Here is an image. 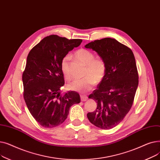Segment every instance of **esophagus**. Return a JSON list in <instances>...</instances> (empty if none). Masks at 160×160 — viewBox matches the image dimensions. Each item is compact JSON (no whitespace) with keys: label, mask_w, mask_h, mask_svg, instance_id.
I'll list each match as a JSON object with an SVG mask.
<instances>
[{"label":"esophagus","mask_w":160,"mask_h":160,"mask_svg":"<svg viewBox=\"0 0 160 160\" xmlns=\"http://www.w3.org/2000/svg\"><path fill=\"white\" fill-rule=\"evenodd\" d=\"M80 99H81V101H86V100H87L88 99V97L87 95H81Z\"/></svg>","instance_id":"1"}]
</instances>
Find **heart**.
<instances>
[{"instance_id":"b5f03b06","label":"heart","mask_w":160,"mask_h":160,"mask_svg":"<svg viewBox=\"0 0 160 160\" xmlns=\"http://www.w3.org/2000/svg\"><path fill=\"white\" fill-rule=\"evenodd\" d=\"M75 56L83 65H86L84 73L85 78L80 80H75L67 85V89L80 92L86 93L92 89L94 84L101 82L106 74V64L101 58H95L94 54L91 50L86 48H80L75 53ZM70 56L66 55L62 60L61 67L64 77L67 80L72 78L69 71V61Z\"/></svg>"}]
</instances>
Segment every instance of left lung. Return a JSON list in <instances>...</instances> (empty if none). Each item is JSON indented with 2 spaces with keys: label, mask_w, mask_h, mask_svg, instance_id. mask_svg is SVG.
I'll return each instance as SVG.
<instances>
[{
  "label": "left lung",
  "mask_w": 160,
  "mask_h": 160,
  "mask_svg": "<svg viewBox=\"0 0 160 160\" xmlns=\"http://www.w3.org/2000/svg\"><path fill=\"white\" fill-rule=\"evenodd\" d=\"M97 52L106 64V74L97 89L89 96L97 107L87 114L97 127L108 130L119 124L128 113L138 86L139 77L132 50L110 38L95 40L85 45Z\"/></svg>",
  "instance_id": "left-lung-1"
}]
</instances>
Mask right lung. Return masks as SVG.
Returning a JSON list of instances; mask_svg holds the SVG:
<instances>
[{"mask_svg": "<svg viewBox=\"0 0 160 160\" xmlns=\"http://www.w3.org/2000/svg\"><path fill=\"white\" fill-rule=\"evenodd\" d=\"M82 42L50 35L33 47L27 56L22 77L23 97L31 115L42 127L52 128L61 124L71 106L80 102L77 92L61 95L60 91L65 83L62 58Z\"/></svg>", "mask_w": 160, "mask_h": 160, "instance_id": "right-lung-1", "label": "right lung"}]
</instances>
